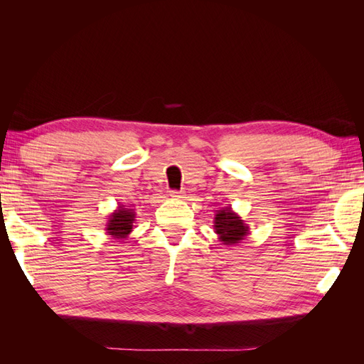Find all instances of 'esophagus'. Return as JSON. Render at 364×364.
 Instances as JSON below:
<instances>
[{
    "label": "esophagus",
    "instance_id": "34e87169",
    "mask_svg": "<svg viewBox=\"0 0 364 364\" xmlns=\"http://www.w3.org/2000/svg\"><path fill=\"white\" fill-rule=\"evenodd\" d=\"M170 196H171V197H174V199H181V197L183 196V193H182V191H176V190H174V191H171V193H170Z\"/></svg>",
    "mask_w": 364,
    "mask_h": 364
}]
</instances>
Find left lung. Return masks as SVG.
<instances>
[{"mask_svg": "<svg viewBox=\"0 0 364 364\" xmlns=\"http://www.w3.org/2000/svg\"><path fill=\"white\" fill-rule=\"evenodd\" d=\"M214 230L226 246L238 245L249 235V226L230 208L218 209L214 217Z\"/></svg>", "mask_w": 364, "mask_h": 364, "instance_id": "obj_1", "label": "left lung"}]
</instances>
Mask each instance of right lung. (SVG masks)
I'll return each mask as SVG.
<instances>
[{
  "label": "right lung",
  "mask_w": 364,
  "mask_h": 364,
  "mask_svg": "<svg viewBox=\"0 0 364 364\" xmlns=\"http://www.w3.org/2000/svg\"><path fill=\"white\" fill-rule=\"evenodd\" d=\"M136 218L135 209L126 208L124 205H119L115 211L109 215L107 225H106V234L112 237L114 240H124L134 229V222Z\"/></svg>",
  "instance_id": "right-lung-1"
}]
</instances>
